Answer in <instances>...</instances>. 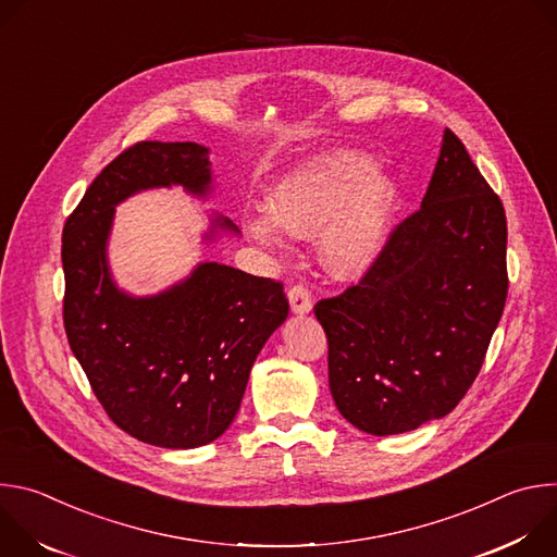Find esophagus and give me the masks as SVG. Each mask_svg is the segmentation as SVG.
Returning <instances> with one entry per match:
<instances>
[{"instance_id": "obj_1", "label": "esophagus", "mask_w": 557, "mask_h": 557, "mask_svg": "<svg viewBox=\"0 0 557 557\" xmlns=\"http://www.w3.org/2000/svg\"><path fill=\"white\" fill-rule=\"evenodd\" d=\"M288 301H290L293 312H297V314L310 312V308H312L310 290H308V286L301 284V282L295 284V286H290V290H288Z\"/></svg>"}]
</instances>
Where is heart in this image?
<instances>
[{"mask_svg": "<svg viewBox=\"0 0 557 557\" xmlns=\"http://www.w3.org/2000/svg\"><path fill=\"white\" fill-rule=\"evenodd\" d=\"M368 172V158L348 151L290 172L269 198L271 215L249 222L251 235L264 247L280 249L284 233L312 237L324 230L322 260L326 269L337 277L363 273L383 247L394 196L392 185L381 176L362 184Z\"/></svg>", "mask_w": 557, "mask_h": 557, "instance_id": "1", "label": "heart"}]
</instances>
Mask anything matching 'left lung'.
<instances>
[{
  "mask_svg": "<svg viewBox=\"0 0 557 557\" xmlns=\"http://www.w3.org/2000/svg\"><path fill=\"white\" fill-rule=\"evenodd\" d=\"M507 288L505 207L445 129L421 209L359 284L314 304L342 417L387 436L449 414L483 368Z\"/></svg>",
  "mask_w": 557,
  "mask_h": 557,
  "instance_id": "8db88e82",
  "label": "left lung"
}]
</instances>
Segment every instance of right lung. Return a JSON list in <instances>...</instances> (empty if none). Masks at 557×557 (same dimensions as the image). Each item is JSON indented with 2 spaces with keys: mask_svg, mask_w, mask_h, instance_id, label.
I'll list each match as a JSON object with an SVG mask.
<instances>
[{
  "mask_svg": "<svg viewBox=\"0 0 557 557\" xmlns=\"http://www.w3.org/2000/svg\"><path fill=\"white\" fill-rule=\"evenodd\" d=\"M207 153L198 143L129 145L67 215L61 240L63 326L76 361L123 432L170 449L207 445L233 423L256 357L288 317L282 282L218 262L153 297L114 286L106 262L114 205L170 185L205 196ZM215 226L235 231L226 218Z\"/></svg>",
  "mask_w": 557,
  "mask_h": 557,
  "instance_id": "add662e5",
  "label": "right lung"
}]
</instances>
